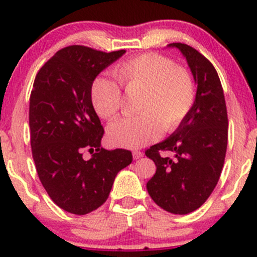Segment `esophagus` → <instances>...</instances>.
<instances>
[{"label": "esophagus", "instance_id": "esophagus-1", "mask_svg": "<svg viewBox=\"0 0 257 257\" xmlns=\"http://www.w3.org/2000/svg\"><path fill=\"white\" fill-rule=\"evenodd\" d=\"M133 156H134V159H135V160H138V159H140L141 156H143V153H141L140 150H134L133 151Z\"/></svg>", "mask_w": 257, "mask_h": 257}]
</instances>
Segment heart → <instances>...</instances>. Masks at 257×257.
<instances>
[{
	"mask_svg": "<svg viewBox=\"0 0 257 257\" xmlns=\"http://www.w3.org/2000/svg\"><path fill=\"white\" fill-rule=\"evenodd\" d=\"M113 75L126 90L141 89V113L108 126V140L116 146H145L156 140L163 128L170 133L179 127L194 106L192 74L160 54L145 53L123 60L113 68ZM90 103L101 118H114L122 107L121 88L108 78L97 77L90 85Z\"/></svg>",
	"mask_w": 257,
	"mask_h": 257,
	"instance_id": "1",
	"label": "heart"
}]
</instances>
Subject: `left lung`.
I'll return each instance as SVG.
<instances>
[{"instance_id": "1", "label": "left lung", "mask_w": 257, "mask_h": 257, "mask_svg": "<svg viewBox=\"0 0 257 257\" xmlns=\"http://www.w3.org/2000/svg\"><path fill=\"white\" fill-rule=\"evenodd\" d=\"M187 59L197 84L193 108L168 139L145 151L156 165L146 184L153 200L174 214H188L208 199L221 177L228 140L223 88L212 63L192 46L169 44ZM169 152L172 157L165 156Z\"/></svg>"}]
</instances>
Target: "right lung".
<instances>
[{"instance_id": "right-lung-1", "label": "right lung", "mask_w": 257, "mask_h": 257, "mask_svg": "<svg viewBox=\"0 0 257 257\" xmlns=\"http://www.w3.org/2000/svg\"><path fill=\"white\" fill-rule=\"evenodd\" d=\"M124 53L67 46L36 74L29 108L33 158L49 197L69 213L101 207L117 173L133 161L131 151L102 148L104 130L90 103L93 80ZM85 150L92 154L88 161Z\"/></svg>"}]
</instances>
